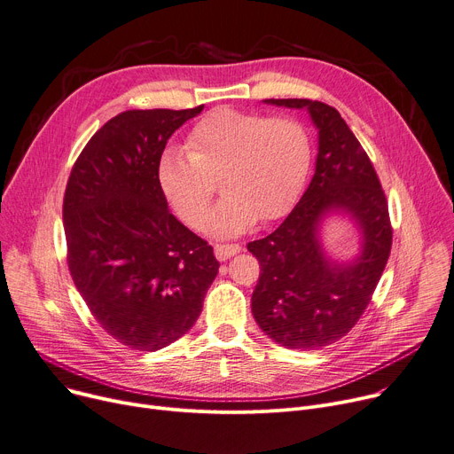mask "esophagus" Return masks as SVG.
Returning a JSON list of instances; mask_svg holds the SVG:
<instances>
[{"label":"esophagus","mask_w":454,"mask_h":454,"mask_svg":"<svg viewBox=\"0 0 454 454\" xmlns=\"http://www.w3.org/2000/svg\"><path fill=\"white\" fill-rule=\"evenodd\" d=\"M240 250H243V248H240L239 245H215V248H214L215 257H217L219 261L230 259V257L237 255Z\"/></svg>","instance_id":"obj_1"}]
</instances>
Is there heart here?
I'll use <instances>...</instances> for the list:
<instances>
[{
	"label": "heart",
	"instance_id": "1",
	"mask_svg": "<svg viewBox=\"0 0 454 454\" xmlns=\"http://www.w3.org/2000/svg\"><path fill=\"white\" fill-rule=\"evenodd\" d=\"M186 147L162 151L160 190L180 219L200 228L221 177L225 197L206 222L219 237L245 233L259 219L283 217L310 166L307 129L290 116L221 107L195 124Z\"/></svg>",
	"mask_w": 454,
	"mask_h": 454
}]
</instances>
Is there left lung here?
<instances>
[{"label":"left lung","instance_id":"8db88e82","mask_svg":"<svg viewBox=\"0 0 454 454\" xmlns=\"http://www.w3.org/2000/svg\"><path fill=\"white\" fill-rule=\"evenodd\" d=\"M264 104L309 111L317 129V159L307 192L283 224L248 243L261 264L252 312L281 347L316 350L348 334L371 303L392 245L387 199L338 109L307 98ZM334 213L360 230V252L350 262L330 260L322 247V223Z\"/></svg>","mask_w":454,"mask_h":454}]
</instances>
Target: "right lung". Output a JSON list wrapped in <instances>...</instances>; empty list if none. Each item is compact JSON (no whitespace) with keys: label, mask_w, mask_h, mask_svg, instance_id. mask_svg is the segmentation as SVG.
<instances>
[{"label":"right lung","mask_w":454,"mask_h":454,"mask_svg":"<svg viewBox=\"0 0 454 454\" xmlns=\"http://www.w3.org/2000/svg\"><path fill=\"white\" fill-rule=\"evenodd\" d=\"M193 109H133L104 124L73 166L64 197L67 262L90 314L133 350L155 352L195 325L219 261L178 223L157 164Z\"/></svg>","instance_id":"add662e5"}]
</instances>
